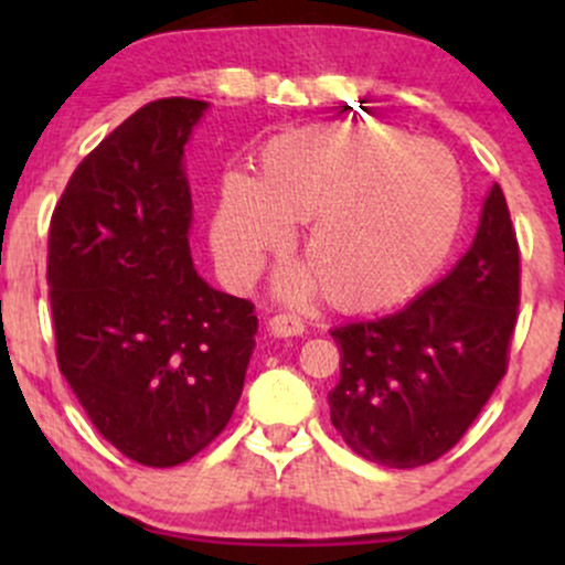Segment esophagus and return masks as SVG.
Masks as SVG:
<instances>
[{"instance_id":"obj_1","label":"esophagus","mask_w":565,"mask_h":565,"mask_svg":"<svg viewBox=\"0 0 565 565\" xmlns=\"http://www.w3.org/2000/svg\"><path fill=\"white\" fill-rule=\"evenodd\" d=\"M268 329L274 337H297L305 332L302 321L295 319V316H274V319L268 321Z\"/></svg>"}]
</instances>
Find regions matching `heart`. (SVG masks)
<instances>
[{
  "label": "heart",
  "instance_id": "b5f03b06",
  "mask_svg": "<svg viewBox=\"0 0 565 565\" xmlns=\"http://www.w3.org/2000/svg\"><path fill=\"white\" fill-rule=\"evenodd\" d=\"M462 220V174L446 148L393 127L316 125L270 142L260 180L228 172L212 246L233 281H249L268 252L308 223L302 257L337 310L404 300L449 255ZM297 270L281 295L310 289Z\"/></svg>",
  "mask_w": 565,
  "mask_h": 565
}]
</instances>
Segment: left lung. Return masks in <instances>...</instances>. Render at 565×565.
<instances>
[{
	"mask_svg": "<svg viewBox=\"0 0 565 565\" xmlns=\"http://www.w3.org/2000/svg\"><path fill=\"white\" fill-rule=\"evenodd\" d=\"M521 249L494 185L476 242L404 310L332 329L340 382L332 425L359 457L408 470L459 444L508 372Z\"/></svg>",
	"mask_w": 565,
	"mask_h": 565,
	"instance_id": "left-lung-1",
	"label": "left lung"
}]
</instances>
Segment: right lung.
<instances>
[{
  "instance_id": "add662e5",
  "label": "right lung",
  "mask_w": 565,
  "mask_h": 565,
  "mask_svg": "<svg viewBox=\"0 0 565 565\" xmlns=\"http://www.w3.org/2000/svg\"><path fill=\"white\" fill-rule=\"evenodd\" d=\"M204 111L142 106L82 159L50 220L57 366L95 430L146 468L225 430L255 350V305L212 289L188 246L183 146Z\"/></svg>"
}]
</instances>
